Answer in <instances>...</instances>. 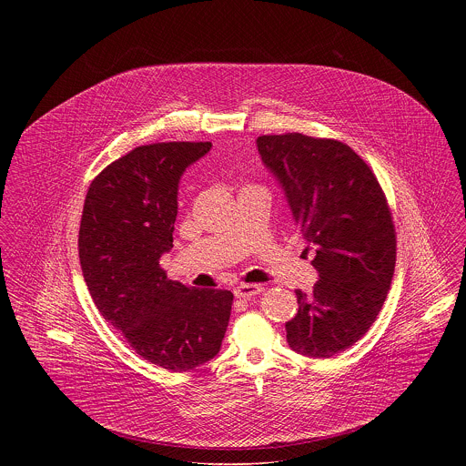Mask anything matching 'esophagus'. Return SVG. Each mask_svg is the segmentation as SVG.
Instances as JSON below:
<instances>
[{"label": "esophagus", "instance_id": "esophagus-1", "mask_svg": "<svg viewBox=\"0 0 466 466\" xmlns=\"http://www.w3.org/2000/svg\"><path fill=\"white\" fill-rule=\"evenodd\" d=\"M262 290H264V289H262L260 285L246 283V285H238V287L235 289V296H237V298H242V299H249V298L260 294Z\"/></svg>", "mask_w": 466, "mask_h": 466}]
</instances>
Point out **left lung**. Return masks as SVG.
<instances>
[{
    "instance_id": "left-lung-1",
    "label": "left lung",
    "mask_w": 466,
    "mask_h": 466,
    "mask_svg": "<svg viewBox=\"0 0 466 466\" xmlns=\"http://www.w3.org/2000/svg\"><path fill=\"white\" fill-rule=\"evenodd\" d=\"M257 145L319 272L310 294L296 290L289 346L329 359L370 330L388 298L397 262L390 204L370 165L342 141L287 133L260 136Z\"/></svg>"
}]
</instances>
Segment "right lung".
Returning <instances> with one entry per match:
<instances>
[{
  "label": "right lung",
  "mask_w": 466,
  "mask_h": 466,
  "mask_svg": "<svg viewBox=\"0 0 466 466\" xmlns=\"http://www.w3.org/2000/svg\"><path fill=\"white\" fill-rule=\"evenodd\" d=\"M209 148L136 147L91 181L80 218L78 258L93 303L137 355L176 373L218 353L233 305L229 290L187 287L159 266L174 242L179 179Z\"/></svg>",
  "instance_id": "obj_1"
}]
</instances>
